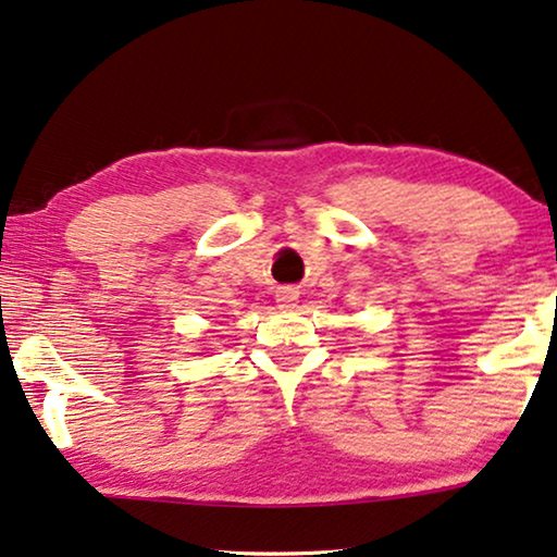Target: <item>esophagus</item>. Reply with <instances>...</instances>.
<instances>
[{"mask_svg":"<svg viewBox=\"0 0 557 557\" xmlns=\"http://www.w3.org/2000/svg\"><path fill=\"white\" fill-rule=\"evenodd\" d=\"M276 301L281 309H292L296 307V301H299V292H296V288H281L276 294Z\"/></svg>","mask_w":557,"mask_h":557,"instance_id":"esophagus-1","label":"esophagus"}]
</instances>
